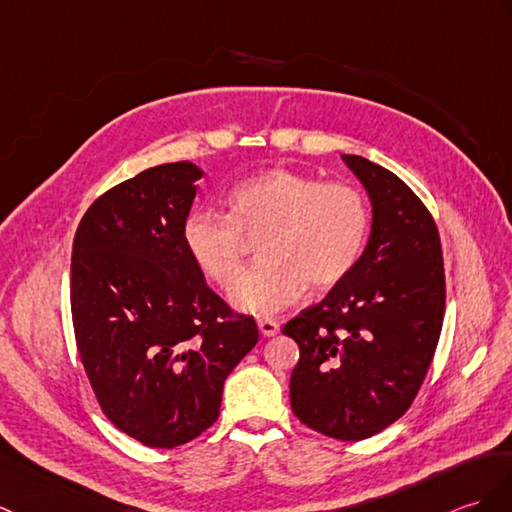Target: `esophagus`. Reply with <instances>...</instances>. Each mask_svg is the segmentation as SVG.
I'll use <instances>...</instances> for the list:
<instances>
[{
	"label": "esophagus",
	"mask_w": 512,
	"mask_h": 512,
	"mask_svg": "<svg viewBox=\"0 0 512 512\" xmlns=\"http://www.w3.org/2000/svg\"><path fill=\"white\" fill-rule=\"evenodd\" d=\"M257 327H259V331H261V336H266V338H270V336H275V334H279V323L277 320H272V318H259L257 320Z\"/></svg>",
	"instance_id": "1"
}]
</instances>
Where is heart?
Returning a JSON list of instances; mask_svg holds the SVG:
<instances>
[{"instance_id": "heart-1", "label": "heart", "mask_w": 512, "mask_h": 512, "mask_svg": "<svg viewBox=\"0 0 512 512\" xmlns=\"http://www.w3.org/2000/svg\"><path fill=\"white\" fill-rule=\"evenodd\" d=\"M229 218L189 213L183 242L202 275L231 288L240 277L246 240H257L259 261L233 290V303L275 314L299 299L305 283L329 288L358 264L368 237V207L358 189L318 183L290 168L244 178L227 198Z\"/></svg>"}]
</instances>
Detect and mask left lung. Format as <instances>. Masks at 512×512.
<instances>
[{"mask_svg":"<svg viewBox=\"0 0 512 512\" xmlns=\"http://www.w3.org/2000/svg\"><path fill=\"white\" fill-rule=\"evenodd\" d=\"M373 207L358 264L281 329L299 344L292 412L312 430L362 441L406 414L432 364L445 314L441 237L397 174L342 154Z\"/></svg>","mask_w":512,"mask_h":512,"instance_id":"obj_1","label":"left lung"}]
</instances>
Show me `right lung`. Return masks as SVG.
<instances>
[{"mask_svg":"<svg viewBox=\"0 0 512 512\" xmlns=\"http://www.w3.org/2000/svg\"><path fill=\"white\" fill-rule=\"evenodd\" d=\"M202 170H144L82 216L71 253V318L100 408L135 441L172 449L216 423L224 379L251 351L253 316L233 314L189 257L183 224Z\"/></svg>","mask_w":512,"mask_h":512,"instance_id":"right-lung-1","label":"right lung"}]
</instances>
